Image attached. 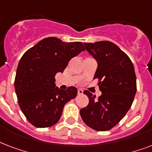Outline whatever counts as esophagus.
<instances>
[{
  "mask_svg": "<svg viewBox=\"0 0 152 152\" xmlns=\"http://www.w3.org/2000/svg\"><path fill=\"white\" fill-rule=\"evenodd\" d=\"M77 93H78V95H82L83 93V91L82 90V89H78V91H77Z\"/></svg>",
  "mask_w": 152,
  "mask_h": 152,
  "instance_id": "esophagus-1",
  "label": "esophagus"
}]
</instances>
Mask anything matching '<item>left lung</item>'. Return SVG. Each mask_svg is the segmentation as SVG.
Here are the masks:
<instances>
[{
	"instance_id": "1",
	"label": "left lung",
	"mask_w": 152,
	"mask_h": 152,
	"mask_svg": "<svg viewBox=\"0 0 152 152\" xmlns=\"http://www.w3.org/2000/svg\"><path fill=\"white\" fill-rule=\"evenodd\" d=\"M86 50L98 63L94 79L102 95L96 99L88 91L89 103L80 111L83 122L96 131L114 127L132 106L137 92V77L129 57L118 46L109 41L84 42Z\"/></svg>"
}]
</instances>
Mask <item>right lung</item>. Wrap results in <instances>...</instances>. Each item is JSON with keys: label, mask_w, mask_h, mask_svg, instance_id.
<instances>
[{"label": "right lung", "mask_w": 152, "mask_h": 152, "mask_svg": "<svg viewBox=\"0 0 152 152\" xmlns=\"http://www.w3.org/2000/svg\"><path fill=\"white\" fill-rule=\"evenodd\" d=\"M84 50L80 42H64L49 37L23 55L15 74V94L23 113L34 126L55 125L64 105L76 98L75 87L64 91L56 87L55 75L63 72L69 61Z\"/></svg>", "instance_id": "obj_1"}]
</instances>
